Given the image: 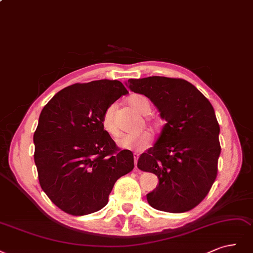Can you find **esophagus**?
<instances>
[{"label": "esophagus", "mask_w": 253, "mask_h": 253, "mask_svg": "<svg viewBox=\"0 0 253 253\" xmlns=\"http://www.w3.org/2000/svg\"><path fill=\"white\" fill-rule=\"evenodd\" d=\"M137 159H138V154L134 153V167L136 168V164H137Z\"/></svg>", "instance_id": "esophagus-1"}]
</instances>
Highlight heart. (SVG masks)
I'll list each match as a JSON object with an SVG mask.
<instances>
[{
    "mask_svg": "<svg viewBox=\"0 0 253 253\" xmlns=\"http://www.w3.org/2000/svg\"><path fill=\"white\" fill-rule=\"evenodd\" d=\"M127 104L142 116H147L151 111V104L147 97L142 94H132L127 99ZM117 106H108L103 113L102 117V127L104 131L108 135L115 137L119 134V128L116 121ZM146 122L154 128H158L161 125V120L158 118H147ZM150 133L143 131L136 135H122L118 140V146L122 149H143L150 142Z\"/></svg>",
    "mask_w": 253,
    "mask_h": 253,
    "instance_id": "b5f03b06",
    "label": "heart"
}]
</instances>
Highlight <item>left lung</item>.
Segmentation results:
<instances>
[{
	"instance_id": "obj_1",
	"label": "left lung",
	"mask_w": 253,
	"mask_h": 253,
	"mask_svg": "<svg viewBox=\"0 0 253 253\" xmlns=\"http://www.w3.org/2000/svg\"><path fill=\"white\" fill-rule=\"evenodd\" d=\"M126 85L147 96L167 122L153 147L137 161L138 169L159 177L157 188L147 194L149 205L172 213L191 210L216 178L221 145L212 105L183 79H130Z\"/></svg>"
}]
</instances>
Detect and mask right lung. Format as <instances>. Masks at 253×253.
Segmentation results:
<instances>
[{
  "label": "right lung",
  "mask_w": 253,
  "mask_h": 253,
  "mask_svg": "<svg viewBox=\"0 0 253 253\" xmlns=\"http://www.w3.org/2000/svg\"><path fill=\"white\" fill-rule=\"evenodd\" d=\"M128 91L120 81L100 80L62 89L41 111L34 134L39 182L64 212L85 215L107 205L113 185L134 167L102 127L108 106Z\"/></svg>",
  "instance_id": "right-lung-1"
}]
</instances>
